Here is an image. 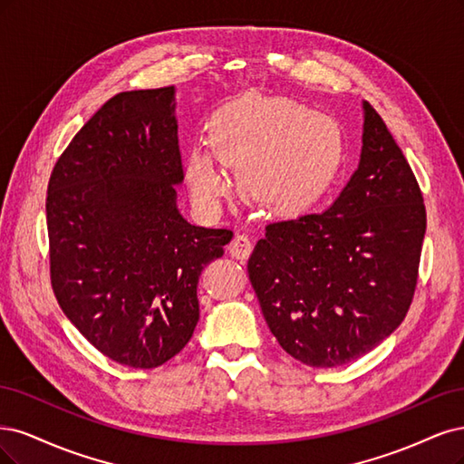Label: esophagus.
<instances>
[{
  "mask_svg": "<svg viewBox=\"0 0 464 464\" xmlns=\"http://www.w3.org/2000/svg\"><path fill=\"white\" fill-rule=\"evenodd\" d=\"M229 254L237 260H246L252 252V241L246 235H235L229 243Z\"/></svg>",
  "mask_w": 464,
  "mask_h": 464,
  "instance_id": "obj_1",
  "label": "esophagus"
}]
</instances>
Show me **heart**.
<instances>
[{
	"label": "heart",
	"instance_id": "b5f03b06",
	"mask_svg": "<svg viewBox=\"0 0 464 464\" xmlns=\"http://www.w3.org/2000/svg\"><path fill=\"white\" fill-rule=\"evenodd\" d=\"M341 142L324 115L293 100L245 96L210 123V150L194 148L187 163L192 198L212 208L227 187L218 161L243 168L250 197L277 212L316 200L339 166Z\"/></svg>",
	"mask_w": 464,
	"mask_h": 464
}]
</instances>
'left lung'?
I'll return each mask as SVG.
<instances>
[{
  "instance_id": "8db88e82",
  "label": "left lung",
  "mask_w": 464,
  "mask_h": 464,
  "mask_svg": "<svg viewBox=\"0 0 464 464\" xmlns=\"http://www.w3.org/2000/svg\"><path fill=\"white\" fill-rule=\"evenodd\" d=\"M358 169L337 200L266 227L248 277L283 351L335 368L390 337L412 303L426 233L420 187L368 102Z\"/></svg>"
}]
</instances>
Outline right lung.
Returning <instances> with one entry per match:
<instances>
[{"mask_svg": "<svg viewBox=\"0 0 464 464\" xmlns=\"http://www.w3.org/2000/svg\"><path fill=\"white\" fill-rule=\"evenodd\" d=\"M175 88L108 100L53 166L50 277L59 306L88 343L130 368L168 362L200 318L198 277L233 233L190 226Z\"/></svg>", "mask_w": 464, "mask_h": 464, "instance_id": "1", "label": "right lung"}]
</instances>
